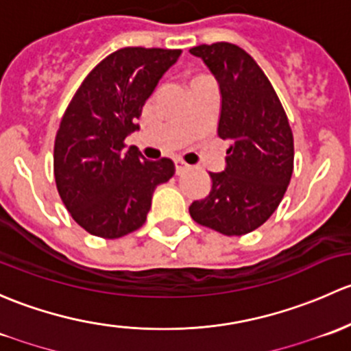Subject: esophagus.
<instances>
[{
  "instance_id": "34e87169",
  "label": "esophagus",
  "mask_w": 351,
  "mask_h": 351,
  "mask_svg": "<svg viewBox=\"0 0 351 351\" xmlns=\"http://www.w3.org/2000/svg\"><path fill=\"white\" fill-rule=\"evenodd\" d=\"M184 171H187V165L184 162H176V174L182 176Z\"/></svg>"
}]
</instances>
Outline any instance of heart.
<instances>
[{"instance_id": "heart-1", "label": "heart", "mask_w": 351, "mask_h": 351, "mask_svg": "<svg viewBox=\"0 0 351 351\" xmlns=\"http://www.w3.org/2000/svg\"><path fill=\"white\" fill-rule=\"evenodd\" d=\"M196 79H208V77H204V75H194V77L191 79V81H196Z\"/></svg>"}]
</instances>
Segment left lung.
<instances>
[{
	"instance_id": "1",
	"label": "left lung",
	"mask_w": 351,
	"mask_h": 351,
	"mask_svg": "<svg viewBox=\"0 0 351 351\" xmlns=\"http://www.w3.org/2000/svg\"><path fill=\"white\" fill-rule=\"evenodd\" d=\"M221 91L218 135L228 140L226 167L209 172L211 191L189 206L191 218L226 237L262 226L282 201L294 171V136L279 96L258 64L228 42L189 50Z\"/></svg>"
}]
</instances>
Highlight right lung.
Returning a JSON list of instances; mask_svg holds the SVG:
<instances>
[{"mask_svg":"<svg viewBox=\"0 0 351 351\" xmlns=\"http://www.w3.org/2000/svg\"><path fill=\"white\" fill-rule=\"evenodd\" d=\"M180 50L125 47L82 81L53 143L57 191L74 221L99 238H120L147 221L155 187L167 182L171 158L143 160L125 138L158 79Z\"/></svg>","mask_w":351,"mask_h":351,"instance_id":"add662e5","label":"right lung"}]
</instances>
